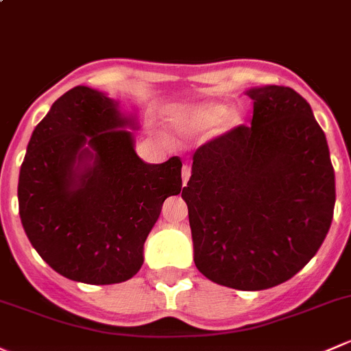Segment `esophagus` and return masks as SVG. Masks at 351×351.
Masks as SVG:
<instances>
[{
    "label": "esophagus",
    "mask_w": 351,
    "mask_h": 351,
    "mask_svg": "<svg viewBox=\"0 0 351 351\" xmlns=\"http://www.w3.org/2000/svg\"><path fill=\"white\" fill-rule=\"evenodd\" d=\"M190 176H191V168H190V165H183V168H182V178H183V185H186V183H188V180H190Z\"/></svg>",
    "instance_id": "esophagus-1"
}]
</instances>
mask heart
I'll list each match as a JSON object with an SVG mask.
<instances>
[{
	"label": "heart",
	"mask_w": 351,
	"mask_h": 351,
	"mask_svg": "<svg viewBox=\"0 0 351 351\" xmlns=\"http://www.w3.org/2000/svg\"><path fill=\"white\" fill-rule=\"evenodd\" d=\"M223 114H225V106L215 104V102H210V104H204V106H200V108L191 110L185 119H183V126L190 128V129L212 126V124H215L217 121L223 116ZM223 119L228 126H232V124L237 123L239 116H237V112H234V110H228V112L225 114Z\"/></svg>",
	"instance_id": "obj_1"
}]
</instances>
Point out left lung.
Masks as SVG:
<instances>
[{
    "mask_svg": "<svg viewBox=\"0 0 351 351\" xmlns=\"http://www.w3.org/2000/svg\"><path fill=\"white\" fill-rule=\"evenodd\" d=\"M252 123L193 154L188 205L195 265L241 291L274 287L318 252L333 220L335 169L323 129L294 88H250Z\"/></svg>",
    "mask_w": 351,
    "mask_h": 351,
    "instance_id": "8db88e82",
    "label": "left lung"
}]
</instances>
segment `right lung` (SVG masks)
Segmentation results:
<instances>
[{
	"label": "right lung",
	"instance_id": "1",
	"mask_svg": "<svg viewBox=\"0 0 351 351\" xmlns=\"http://www.w3.org/2000/svg\"><path fill=\"white\" fill-rule=\"evenodd\" d=\"M129 124L112 99L77 86L53 102L28 143L18 182L21 223L40 257L72 281L131 279L161 205L182 191V160L145 163Z\"/></svg>",
	"mask_w": 351,
	"mask_h": 351
}]
</instances>
